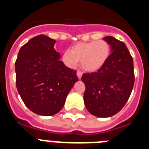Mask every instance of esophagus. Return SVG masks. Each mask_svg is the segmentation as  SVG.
Here are the masks:
<instances>
[{
    "mask_svg": "<svg viewBox=\"0 0 149 149\" xmlns=\"http://www.w3.org/2000/svg\"><path fill=\"white\" fill-rule=\"evenodd\" d=\"M82 74H83V73L81 72V71H77V77H78L79 79H81V77H82Z\"/></svg>",
    "mask_w": 149,
    "mask_h": 149,
    "instance_id": "34e87169",
    "label": "esophagus"
}]
</instances>
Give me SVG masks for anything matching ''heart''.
<instances>
[{
  "label": "heart",
  "mask_w": 149,
  "mask_h": 149,
  "mask_svg": "<svg viewBox=\"0 0 149 149\" xmlns=\"http://www.w3.org/2000/svg\"><path fill=\"white\" fill-rule=\"evenodd\" d=\"M111 53L110 45L107 41H92L74 45L63 54V62L69 68L75 67L81 61V68L88 72L101 69L108 60Z\"/></svg>",
  "instance_id": "b5f03b06"
}]
</instances>
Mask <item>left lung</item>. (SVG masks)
<instances>
[{"label": "left lung", "mask_w": 149, "mask_h": 149, "mask_svg": "<svg viewBox=\"0 0 149 149\" xmlns=\"http://www.w3.org/2000/svg\"><path fill=\"white\" fill-rule=\"evenodd\" d=\"M111 54L101 69L81 77L86 86L84 101L92 115L107 118L119 113L128 100L134 84V62L125 44L113 36L103 38Z\"/></svg>", "instance_id": "left-lung-1"}]
</instances>
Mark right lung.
Segmentation results:
<instances>
[{
	"label": "right lung",
	"mask_w": 149,
	"mask_h": 149,
	"mask_svg": "<svg viewBox=\"0 0 149 149\" xmlns=\"http://www.w3.org/2000/svg\"><path fill=\"white\" fill-rule=\"evenodd\" d=\"M47 36L32 38L19 50L15 62L16 86L27 108L40 116L61 110L68 93L78 81L77 72L65 66Z\"/></svg>",
	"instance_id": "obj_1"
}]
</instances>
